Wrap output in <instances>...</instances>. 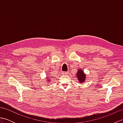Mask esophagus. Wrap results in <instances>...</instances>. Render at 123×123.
<instances>
[{"mask_svg": "<svg viewBox=\"0 0 123 123\" xmlns=\"http://www.w3.org/2000/svg\"><path fill=\"white\" fill-rule=\"evenodd\" d=\"M68 74L67 72H62V74Z\"/></svg>", "mask_w": 123, "mask_h": 123, "instance_id": "34e87169", "label": "esophagus"}]
</instances>
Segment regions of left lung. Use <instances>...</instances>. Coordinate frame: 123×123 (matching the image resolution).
I'll return each mask as SVG.
<instances>
[{
    "mask_svg": "<svg viewBox=\"0 0 123 123\" xmlns=\"http://www.w3.org/2000/svg\"><path fill=\"white\" fill-rule=\"evenodd\" d=\"M76 75H77V79L80 83H82L86 81V74L81 69H78Z\"/></svg>",
    "mask_w": 123,
    "mask_h": 123,
    "instance_id": "8db88e82",
    "label": "left lung"
}]
</instances>
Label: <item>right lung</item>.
Wrapping results in <instances>:
<instances>
[{"mask_svg": "<svg viewBox=\"0 0 123 123\" xmlns=\"http://www.w3.org/2000/svg\"><path fill=\"white\" fill-rule=\"evenodd\" d=\"M46 79H48V78H46ZM48 81H49V80H48Z\"/></svg>", "mask_w": 123, "mask_h": 123, "instance_id": "right-lung-1", "label": "right lung"}]
</instances>
